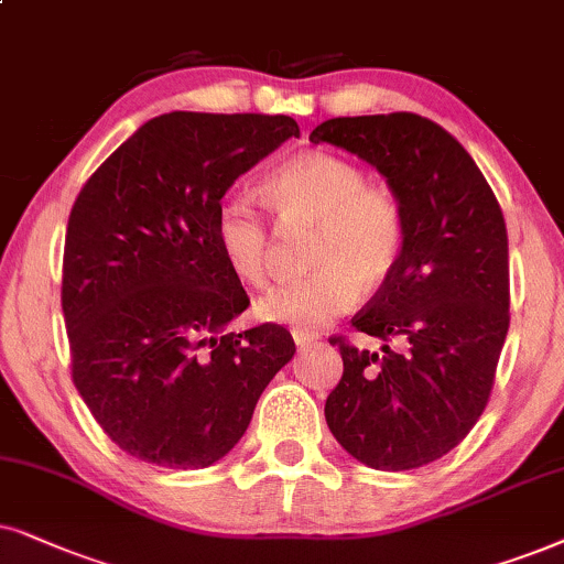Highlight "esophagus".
Returning <instances> with one entry per match:
<instances>
[{
  "label": "esophagus",
  "mask_w": 564,
  "mask_h": 564,
  "mask_svg": "<svg viewBox=\"0 0 564 564\" xmlns=\"http://www.w3.org/2000/svg\"><path fill=\"white\" fill-rule=\"evenodd\" d=\"M291 335H294V343L299 345V348H306V345L319 340V335H314V333H310V329H302V327L291 329Z\"/></svg>",
  "instance_id": "34e87169"
}]
</instances>
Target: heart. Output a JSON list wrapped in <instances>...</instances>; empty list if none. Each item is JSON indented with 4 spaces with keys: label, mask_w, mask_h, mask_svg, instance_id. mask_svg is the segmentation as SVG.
Instances as JSON below:
<instances>
[{
    "label": "heart",
    "mask_w": 564,
    "mask_h": 564,
    "mask_svg": "<svg viewBox=\"0 0 564 564\" xmlns=\"http://www.w3.org/2000/svg\"><path fill=\"white\" fill-rule=\"evenodd\" d=\"M265 198L283 229L314 227L306 262L312 273L260 296L258 314L281 325L314 329L392 281L404 252V214L389 187L327 152L299 154L265 180ZM214 237L231 273L265 286L275 237L268 216L247 195H227L214 216Z\"/></svg>",
    "instance_id": "1"
}]
</instances>
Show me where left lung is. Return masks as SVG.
I'll use <instances>...</instances> for the list:
<instances>
[{"mask_svg": "<svg viewBox=\"0 0 564 564\" xmlns=\"http://www.w3.org/2000/svg\"><path fill=\"white\" fill-rule=\"evenodd\" d=\"M310 141L373 164L404 214L400 268L352 317L381 352L329 337L343 377L327 425L366 467H425L467 438L490 400L510 325L506 219L467 149L415 112L329 118Z\"/></svg>", "mask_w": 564, "mask_h": 564, "instance_id": "8db88e82", "label": "left lung"}]
</instances>
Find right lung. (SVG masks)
<instances>
[{
    "instance_id": "add662e5",
    "label": "right lung",
    "mask_w": 564,
    "mask_h": 564,
    "mask_svg": "<svg viewBox=\"0 0 564 564\" xmlns=\"http://www.w3.org/2000/svg\"><path fill=\"white\" fill-rule=\"evenodd\" d=\"M291 137L289 116L164 112L74 200L62 275L72 379L105 435L141 462L212 467L296 352L270 322L229 333L250 299L214 237L224 193Z\"/></svg>"
}]
</instances>
